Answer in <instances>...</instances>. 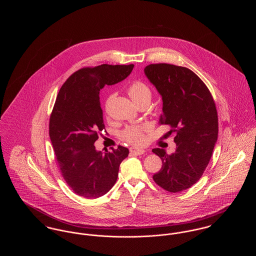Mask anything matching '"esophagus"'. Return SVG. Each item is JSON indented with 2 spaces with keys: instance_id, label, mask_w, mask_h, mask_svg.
<instances>
[{
  "instance_id": "obj_1",
  "label": "esophagus",
  "mask_w": 256,
  "mask_h": 256,
  "mask_svg": "<svg viewBox=\"0 0 256 256\" xmlns=\"http://www.w3.org/2000/svg\"><path fill=\"white\" fill-rule=\"evenodd\" d=\"M130 154H136V156H141V154H145V150L139 148H130Z\"/></svg>"
}]
</instances>
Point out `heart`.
Listing matches in <instances>:
<instances>
[{"instance_id": "1", "label": "heart", "mask_w": 256, "mask_h": 256, "mask_svg": "<svg viewBox=\"0 0 256 256\" xmlns=\"http://www.w3.org/2000/svg\"><path fill=\"white\" fill-rule=\"evenodd\" d=\"M128 94L136 106L143 102H150V97H152L150 89L148 88V86L142 82H134L132 84H130L128 87ZM111 98H112V96L108 98V100L106 102V106L110 104ZM145 128H144V126L128 128L126 130H124L122 132V138L130 144L140 145L145 141V137L143 134Z\"/></svg>"}]
</instances>
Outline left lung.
I'll return each instance as SVG.
<instances>
[{
  "label": "left lung",
  "instance_id": "1",
  "mask_svg": "<svg viewBox=\"0 0 256 256\" xmlns=\"http://www.w3.org/2000/svg\"><path fill=\"white\" fill-rule=\"evenodd\" d=\"M144 73L162 98L159 124H169L176 132L174 154L152 150L163 163L152 178L166 191L180 192L202 178L210 161L218 139L216 106L202 80L185 67L150 64Z\"/></svg>",
  "mask_w": 256,
  "mask_h": 256
}]
</instances>
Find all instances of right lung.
<instances>
[{
	"label": "right lung",
	"mask_w": 256,
	"mask_h": 256,
	"mask_svg": "<svg viewBox=\"0 0 256 256\" xmlns=\"http://www.w3.org/2000/svg\"><path fill=\"white\" fill-rule=\"evenodd\" d=\"M130 65L102 64L74 73L62 86L50 118V138L66 183L78 196L96 198L106 195L118 178L128 148L97 150L94 143L104 130L100 90L124 80Z\"/></svg>",
	"instance_id": "add662e5"
}]
</instances>
